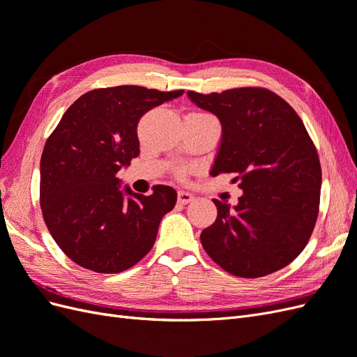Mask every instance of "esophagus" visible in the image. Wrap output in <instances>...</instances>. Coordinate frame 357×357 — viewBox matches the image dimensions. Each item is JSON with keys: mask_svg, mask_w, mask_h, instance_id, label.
<instances>
[{"mask_svg": "<svg viewBox=\"0 0 357 357\" xmlns=\"http://www.w3.org/2000/svg\"><path fill=\"white\" fill-rule=\"evenodd\" d=\"M177 199L180 204H189L193 201V195L189 192H185V190H178L177 192Z\"/></svg>", "mask_w": 357, "mask_h": 357, "instance_id": "1", "label": "esophagus"}]
</instances>
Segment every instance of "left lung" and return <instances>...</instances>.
<instances>
[{
	"label": "left lung",
	"instance_id": "left-lung-1",
	"mask_svg": "<svg viewBox=\"0 0 357 357\" xmlns=\"http://www.w3.org/2000/svg\"><path fill=\"white\" fill-rule=\"evenodd\" d=\"M188 96L222 123L210 174L234 172L243 189L234 208L213 199L218 219L201 234L204 250L236 277L278 271L304 250L317 220L321 168L314 143L296 112L268 89Z\"/></svg>",
	"mask_w": 357,
	"mask_h": 357
}]
</instances>
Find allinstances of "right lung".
I'll return each instance as SVG.
<instances>
[{
    "mask_svg": "<svg viewBox=\"0 0 357 357\" xmlns=\"http://www.w3.org/2000/svg\"><path fill=\"white\" fill-rule=\"evenodd\" d=\"M183 92L132 84L93 89L63 113L43 149L40 205L53 240L73 262L116 274L153 247L177 193L162 185L149 197L122 189L117 172L139 155V119Z\"/></svg>",
    "mask_w": 357,
    "mask_h": 357,
    "instance_id": "1",
    "label": "right lung"
}]
</instances>
